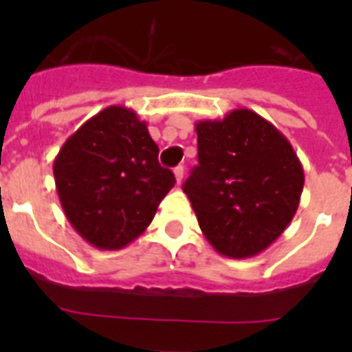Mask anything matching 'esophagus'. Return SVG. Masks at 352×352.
<instances>
[{
    "label": "esophagus",
    "mask_w": 352,
    "mask_h": 352,
    "mask_svg": "<svg viewBox=\"0 0 352 352\" xmlns=\"http://www.w3.org/2000/svg\"><path fill=\"white\" fill-rule=\"evenodd\" d=\"M173 173H175L177 184H181L182 179H184V168H182V166H177L175 170H173Z\"/></svg>",
    "instance_id": "1"
}]
</instances>
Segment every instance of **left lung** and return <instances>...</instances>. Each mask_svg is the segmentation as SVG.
Returning a JSON list of instances; mask_svg holds the SVG:
<instances>
[{
	"label": "left lung",
	"instance_id": "left-lung-1",
	"mask_svg": "<svg viewBox=\"0 0 352 352\" xmlns=\"http://www.w3.org/2000/svg\"><path fill=\"white\" fill-rule=\"evenodd\" d=\"M199 164L184 193L210 245L234 259L257 256L294 217L305 184L292 144L250 109L201 120Z\"/></svg>",
	"mask_w": 352,
	"mask_h": 352
}]
</instances>
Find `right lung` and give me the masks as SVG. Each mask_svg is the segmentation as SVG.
Listing matches in <instances>:
<instances>
[{
    "instance_id": "add662e5",
    "label": "right lung",
    "mask_w": 352,
    "mask_h": 352,
    "mask_svg": "<svg viewBox=\"0 0 352 352\" xmlns=\"http://www.w3.org/2000/svg\"><path fill=\"white\" fill-rule=\"evenodd\" d=\"M63 214L89 245L120 250L153 221L175 175L133 109L109 106L84 122L54 159Z\"/></svg>"
}]
</instances>
